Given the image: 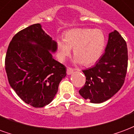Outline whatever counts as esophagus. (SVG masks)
Instances as JSON below:
<instances>
[{
	"label": "esophagus",
	"mask_w": 134,
	"mask_h": 134,
	"mask_svg": "<svg viewBox=\"0 0 134 134\" xmlns=\"http://www.w3.org/2000/svg\"><path fill=\"white\" fill-rule=\"evenodd\" d=\"M73 72H74V70L72 69V68H70V67H68L67 69V74L68 75H71Z\"/></svg>",
	"instance_id": "1"
}]
</instances>
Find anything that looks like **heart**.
Here are the masks:
<instances>
[{
  "mask_svg": "<svg viewBox=\"0 0 134 134\" xmlns=\"http://www.w3.org/2000/svg\"><path fill=\"white\" fill-rule=\"evenodd\" d=\"M105 42L104 35L100 30L74 28L66 32L64 37H57L56 46L61 60L70 55L72 48L74 47L75 62L90 66L100 58Z\"/></svg>",
  "mask_w": 134,
  "mask_h": 134,
  "instance_id": "1",
  "label": "heart"
}]
</instances>
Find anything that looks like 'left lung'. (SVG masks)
Wrapping results in <instances>:
<instances>
[{"label":"left lung","mask_w":134,"mask_h":134,"mask_svg":"<svg viewBox=\"0 0 134 134\" xmlns=\"http://www.w3.org/2000/svg\"><path fill=\"white\" fill-rule=\"evenodd\" d=\"M128 67L126 42L116 30L110 32L105 52L94 66L82 72L86 77L79 91L91 103L104 102L119 92L124 83Z\"/></svg>","instance_id":"1"}]
</instances>
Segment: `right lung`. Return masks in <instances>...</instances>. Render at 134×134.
<instances>
[{"label": "right lung", "instance_id": "right-lung-1", "mask_svg": "<svg viewBox=\"0 0 134 134\" xmlns=\"http://www.w3.org/2000/svg\"><path fill=\"white\" fill-rule=\"evenodd\" d=\"M56 42L39 23L18 32L9 44L5 71L9 84L23 102L36 108L52 102L66 67L52 57Z\"/></svg>", "mask_w": 134, "mask_h": 134}]
</instances>
